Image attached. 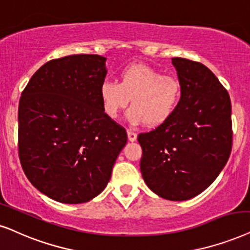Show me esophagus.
I'll return each mask as SVG.
<instances>
[{
    "label": "esophagus",
    "mask_w": 250,
    "mask_h": 250,
    "mask_svg": "<svg viewBox=\"0 0 250 250\" xmlns=\"http://www.w3.org/2000/svg\"><path fill=\"white\" fill-rule=\"evenodd\" d=\"M127 138L129 141H132V142L135 141L137 140V133L133 132L132 129H127Z\"/></svg>",
    "instance_id": "1"
}]
</instances>
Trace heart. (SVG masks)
<instances>
[{"mask_svg": "<svg viewBox=\"0 0 250 250\" xmlns=\"http://www.w3.org/2000/svg\"><path fill=\"white\" fill-rule=\"evenodd\" d=\"M103 111L117 119L128 105V117L134 124L158 126L176 111L181 100V83L177 78L163 76L148 65L133 64L124 67L117 82L104 80L99 88Z\"/></svg>", "mask_w": 250, "mask_h": 250, "instance_id": "1", "label": "heart"}]
</instances>
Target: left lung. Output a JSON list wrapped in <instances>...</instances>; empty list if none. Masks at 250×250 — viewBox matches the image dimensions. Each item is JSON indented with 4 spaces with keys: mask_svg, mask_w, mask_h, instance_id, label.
<instances>
[{
    "mask_svg": "<svg viewBox=\"0 0 250 250\" xmlns=\"http://www.w3.org/2000/svg\"><path fill=\"white\" fill-rule=\"evenodd\" d=\"M181 100L167 122L139 134L140 168L155 194L170 201L195 197L211 185L232 149L231 100L208 67L174 57Z\"/></svg>",
    "mask_w": 250,
    "mask_h": 250,
    "instance_id": "left-lung-1",
    "label": "left lung"
}]
</instances>
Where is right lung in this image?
<instances>
[{
  "instance_id": "1",
  "label": "right lung",
  "mask_w": 250,
  "mask_h": 250,
  "mask_svg": "<svg viewBox=\"0 0 250 250\" xmlns=\"http://www.w3.org/2000/svg\"><path fill=\"white\" fill-rule=\"evenodd\" d=\"M106 58L71 55L33 74L18 108L19 158L35 188L57 202L99 195L127 142L126 131L103 111L100 85Z\"/></svg>"
}]
</instances>
